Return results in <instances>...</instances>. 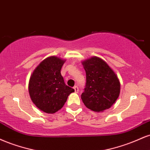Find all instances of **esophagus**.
<instances>
[{
    "label": "esophagus",
    "instance_id": "34e87169",
    "mask_svg": "<svg viewBox=\"0 0 150 150\" xmlns=\"http://www.w3.org/2000/svg\"><path fill=\"white\" fill-rule=\"evenodd\" d=\"M73 89H75V92H76V93L78 92L79 89H78V87H77V86H75V87H73Z\"/></svg>",
    "mask_w": 150,
    "mask_h": 150
}]
</instances>
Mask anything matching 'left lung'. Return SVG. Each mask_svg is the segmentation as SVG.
<instances>
[{
	"label": "left lung",
	"mask_w": 150,
	"mask_h": 150,
	"mask_svg": "<svg viewBox=\"0 0 150 150\" xmlns=\"http://www.w3.org/2000/svg\"><path fill=\"white\" fill-rule=\"evenodd\" d=\"M86 72V85L81 95L87 108L101 112L111 108L120 94V84L115 72L97 56L82 62Z\"/></svg>",
	"instance_id": "left-lung-1"
}]
</instances>
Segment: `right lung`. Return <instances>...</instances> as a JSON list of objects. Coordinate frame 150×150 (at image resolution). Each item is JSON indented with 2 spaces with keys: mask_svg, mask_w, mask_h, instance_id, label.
<instances>
[{
  "mask_svg": "<svg viewBox=\"0 0 150 150\" xmlns=\"http://www.w3.org/2000/svg\"><path fill=\"white\" fill-rule=\"evenodd\" d=\"M65 60L51 56L41 62L31 75L29 93L39 110L54 113L63 107L68 96L75 92L65 84L61 70Z\"/></svg>",
  "mask_w": 150,
  "mask_h": 150,
  "instance_id": "right-lung-1",
  "label": "right lung"
}]
</instances>
